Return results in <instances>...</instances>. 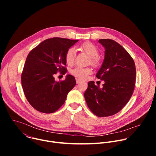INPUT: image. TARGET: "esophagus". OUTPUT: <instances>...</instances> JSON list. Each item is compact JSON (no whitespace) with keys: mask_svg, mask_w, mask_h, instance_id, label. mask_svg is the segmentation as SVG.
<instances>
[{"mask_svg":"<svg viewBox=\"0 0 156 156\" xmlns=\"http://www.w3.org/2000/svg\"><path fill=\"white\" fill-rule=\"evenodd\" d=\"M80 81H81L80 80H79L78 78H76V82L77 84H78L79 83H80Z\"/></svg>","mask_w":156,"mask_h":156,"instance_id":"1","label":"esophagus"}]
</instances>
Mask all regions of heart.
Instances as JSON below:
<instances>
[{
  "label": "heart",
  "mask_w": 156,
  "mask_h": 156,
  "mask_svg": "<svg viewBox=\"0 0 156 156\" xmlns=\"http://www.w3.org/2000/svg\"><path fill=\"white\" fill-rule=\"evenodd\" d=\"M80 49L85 52L90 57L91 63L94 66H98L100 65V60L98 57L99 52L98 49L90 42H86L79 47ZM75 51L73 48H70L66 52L65 54V61L69 65H72L75 62ZM92 70L90 68H81L76 67L71 71V73L80 80L85 79L87 76L91 75Z\"/></svg>",
  "instance_id": "b5f03b06"
}]
</instances>
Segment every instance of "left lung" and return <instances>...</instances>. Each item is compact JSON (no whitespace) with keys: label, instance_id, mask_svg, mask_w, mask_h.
Wrapping results in <instances>:
<instances>
[{"label":"left lung","instance_id":"8db88e82","mask_svg":"<svg viewBox=\"0 0 156 156\" xmlns=\"http://www.w3.org/2000/svg\"><path fill=\"white\" fill-rule=\"evenodd\" d=\"M105 55L96 77L104 81L102 87L88 83L84 98L91 112L98 117H108L120 111L130 99L136 81L134 60L116 41L99 39Z\"/></svg>","mask_w":156,"mask_h":156}]
</instances>
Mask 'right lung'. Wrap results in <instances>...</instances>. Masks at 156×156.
I'll return each mask as SVG.
<instances>
[{
	"label": "right lung",
	"instance_id": "1",
	"mask_svg": "<svg viewBox=\"0 0 156 156\" xmlns=\"http://www.w3.org/2000/svg\"><path fill=\"white\" fill-rule=\"evenodd\" d=\"M78 41L61 37L48 39L27 56L21 74V85L27 99L39 112H55L75 86V78L71 75H66L62 81H56L54 76L58 72L65 74L66 52Z\"/></svg>",
	"mask_w": 156,
	"mask_h": 156
}]
</instances>
